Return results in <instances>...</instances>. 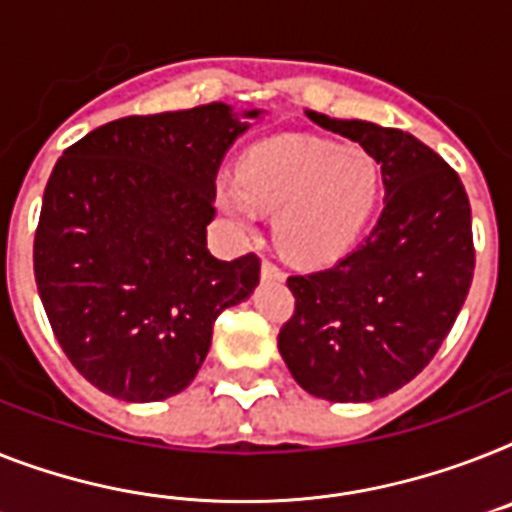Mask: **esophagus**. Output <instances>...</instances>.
<instances>
[{
  "instance_id": "obj_1",
  "label": "esophagus",
  "mask_w": 512,
  "mask_h": 512,
  "mask_svg": "<svg viewBox=\"0 0 512 512\" xmlns=\"http://www.w3.org/2000/svg\"><path fill=\"white\" fill-rule=\"evenodd\" d=\"M261 277H264V280L282 282L285 280V272H282L277 264H272V261H264V264H261Z\"/></svg>"
}]
</instances>
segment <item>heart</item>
Returning a JSON list of instances; mask_svg holds the SVG:
<instances>
[{"instance_id": "obj_1", "label": "heart", "mask_w": 512, "mask_h": 512, "mask_svg": "<svg viewBox=\"0 0 512 512\" xmlns=\"http://www.w3.org/2000/svg\"><path fill=\"white\" fill-rule=\"evenodd\" d=\"M219 211L238 230L274 211L277 246L298 264L324 266L353 251L369 227L382 172L363 149L311 135H272L248 146L238 172H219Z\"/></svg>"}]
</instances>
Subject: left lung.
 I'll list each match as a JSON object with an SVG mask.
<instances>
[{"mask_svg": "<svg viewBox=\"0 0 512 512\" xmlns=\"http://www.w3.org/2000/svg\"><path fill=\"white\" fill-rule=\"evenodd\" d=\"M306 117L382 164L384 209L345 259L287 277L295 314L277 345L308 395L371 403L424 371L453 329L474 280L471 204L458 172L411 133Z\"/></svg>", "mask_w": 512, "mask_h": 512, "instance_id": "obj_1", "label": "left lung"}]
</instances>
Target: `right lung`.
<instances>
[{
  "instance_id": "add662e5",
  "label": "right lung",
  "mask_w": 512,
  "mask_h": 512,
  "mask_svg": "<svg viewBox=\"0 0 512 512\" xmlns=\"http://www.w3.org/2000/svg\"><path fill=\"white\" fill-rule=\"evenodd\" d=\"M261 114L211 101L122 117L54 164L33 272L57 342L101 392L128 403L183 392L217 316L259 285V256L214 259L206 225L219 164Z\"/></svg>"
}]
</instances>
